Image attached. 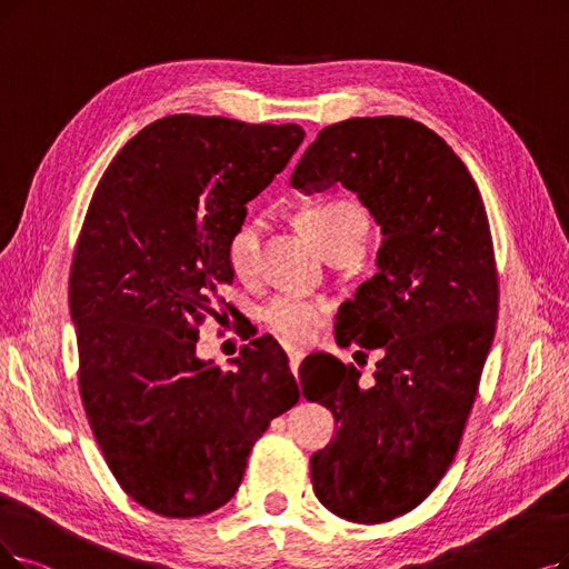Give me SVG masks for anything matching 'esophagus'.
Returning a JSON list of instances; mask_svg holds the SVG:
<instances>
[{
  "label": "esophagus",
  "instance_id": "1",
  "mask_svg": "<svg viewBox=\"0 0 569 569\" xmlns=\"http://www.w3.org/2000/svg\"><path fill=\"white\" fill-rule=\"evenodd\" d=\"M287 357H289L291 373L297 376V373H299V363H301V359H303V352H301V350H287Z\"/></svg>",
  "mask_w": 569,
  "mask_h": 569
}]
</instances>
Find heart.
<instances>
[{
    "label": "heart",
    "mask_w": 569,
    "mask_h": 569,
    "mask_svg": "<svg viewBox=\"0 0 569 569\" xmlns=\"http://www.w3.org/2000/svg\"><path fill=\"white\" fill-rule=\"evenodd\" d=\"M299 223L327 257L348 244L363 247V236H367V219L355 202L348 200L315 202V206L299 212ZM261 238L263 221L259 217H247L233 231L229 244H226V259H229V266L238 278L249 280L257 276ZM325 320L327 306L303 299L299 293H280L263 306V325L268 331L291 346H303L312 340Z\"/></svg>",
    "instance_id": "obj_1"
}]
</instances>
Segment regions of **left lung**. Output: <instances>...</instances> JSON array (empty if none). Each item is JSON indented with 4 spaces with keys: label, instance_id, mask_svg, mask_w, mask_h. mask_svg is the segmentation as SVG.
I'll return each mask as SVG.
<instances>
[{
    "label": "left lung",
    "instance_id": "left-lung-1",
    "mask_svg": "<svg viewBox=\"0 0 569 569\" xmlns=\"http://www.w3.org/2000/svg\"><path fill=\"white\" fill-rule=\"evenodd\" d=\"M336 181L382 229L378 272L340 310L336 343L380 359L373 388L331 355L303 359V397L338 425L310 458V479L331 513L376 526L413 511L456 458L492 346L499 280L479 187L435 130L406 117L322 128L291 184L310 193Z\"/></svg>",
    "mask_w": 569,
    "mask_h": 569
}]
</instances>
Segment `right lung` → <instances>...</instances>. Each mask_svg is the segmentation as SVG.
<instances>
[{
    "label": "right lung",
    "instance_id": "obj_1",
    "mask_svg": "<svg viewBox=\"0 0 569 569\" xmlns=\"http://www.w3.org/2000/svg\"><path fill=\"white\" fill-rule=\"evenodd\" d=\"M303 138L174 113L134 134L90 198L70 268L79 392L113 479L158 516L229 502L254 441L301 397L276 340L244 346L233 371L196 343L208 317L238 312L226 244Z\"/></svg>",
    "mask_w": 569,
    "mask_h": 569
}]
</instances>
